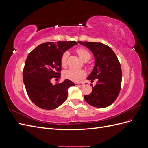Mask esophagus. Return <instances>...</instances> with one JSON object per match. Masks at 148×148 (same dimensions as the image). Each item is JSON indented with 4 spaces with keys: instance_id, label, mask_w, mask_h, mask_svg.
I'll return each instance as SVG.
<instances>
[{
    "instance_id": "esophagus-1",
    "label": "esophagus",
    "mask_w": 148,
    "mask_h": 148,
    "mask_svg": "<svg viewBox=\"0 0 148 148\" xmlns=\"http://www.w3.org/2000/svg\"><path fill=\"white\" fill-rule=\"evenodd\" d=\"M75 86H82L83 85V84L82 83H75Z\"/></svg>"
}]
</instances>
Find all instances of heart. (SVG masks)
I'll use <instances>...</instances> for the list:
<instances>
[{
  "label": "heart",
  "mask_w": 148,
  "mask_h": 148,
  "mask_svg": "<svg viewBox=\"0 0 148 148\" xmlns=\"http://www.w3.org/2000/svg\"><path fill=\"white\" fill-rule=\"evenodd\" d=\"M78 56L83 61H88L90 59L91 54L86 49L83 48L78 49L77 51ZM69 52H65L62 54L60 59V64L61 65L65 67L66 65V60L69 56ZM86 73L83 70L79 69H69L66 70L64 71V77L65 78L69 79L73 82H79L84 77Z\"/></svg>",
  "instance_id": "heart-1"
}]
</instances>
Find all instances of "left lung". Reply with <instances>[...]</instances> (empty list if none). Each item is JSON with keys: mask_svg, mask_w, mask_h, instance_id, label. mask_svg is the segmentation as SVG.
I'll list each match as a JSON object with an SVG mask.
<instances>
[{"mask_svg": "<svg viewBox=\"0 0 148 148\" xmlns=\"http://www.w3.org/2000/svg\"><path fill=\"white\" fill-rule=\"evenodd\" d=\"M79 44L86 47L95 57V66L87 79H97L91 93L84 96L88 104L97 108L110 106L117 99L121 88L122 71L115 52L110 47L101 42H82Z\"/></svg>", "mask_w": 148, "mask_h": 148, "instance_id": "obj_1", "label": "left lung"}]
</instances>
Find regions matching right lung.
Returning a JSON list of instances; mask_svg holds the SVG:
<instances>
[{
    "instance_id": "add662e5",
    "label": "right lung",
    "mask_w": 148,
    "mask_h": 148,
    "mask_svg": "<svg viewBox=\"0 0 148 148\" xmlns=\"http://www.w3.org/2000/svg\"><path fill=\"white\" fill-rule=\"evenodd\" d=\"M77 44L75 41L49 42L40 44L29 53L23 78L28 95L36 106L42 109L52 110L66 100L67 89L75 86V83L66 79L53 85L51 80L52 78H60L61 57Z\"/></svg>"
}]
</instances>
